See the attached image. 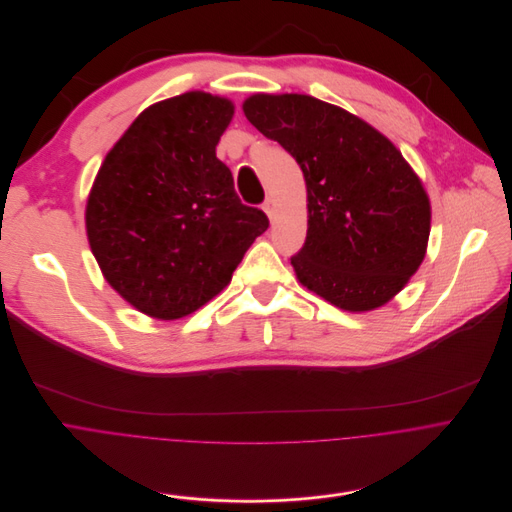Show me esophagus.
<instances>
[{"mask_svg":"<svg viewBox=\"0 0 512 512\" xmlns=\"http://www.w3.org/2000/svg\"><path fill=\"white\" fill-rule=\"evenodd\" d=\"M262 210H264L266 216L272 220V216H274V212H276V206H274V199H272V197H266V201L262 203Z\"/></svg>","mask_w":512,"mask_h":512,"instance_id":"obj_1","label":"esophagus"}]
</instances>
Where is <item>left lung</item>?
<instances>
[{
	"instance_id": "1",
	"label": "left lung",
	"mask_w": 512,
	"mask_h": 512,
	"mask_svg": "<svg viewBox=\"0 0 512 512\" xmlns=\"http://www.w3.org/2000/svg\"><path fill=\"white\" fill-rule=\"evenodd\" d=\"M246 119L302 169L309 228L296 278L343 311H373L420 268L430 199L395 145L359 117L306 94H254Z\"/></svg>"
}]
</instances>
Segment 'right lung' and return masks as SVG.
<instances>
[{
    "mask_svg": "<svg viewBox=\"0 0 512 512\" xmlns=\"http://www.w3.org/2000/svg\"><path fill=\"white\" fill-rule=\"evenodd\" d=\"M232 115L228 98L199 90L161 100L98 169L86 201L90 250L107 282L149 317L181 319L212 300L268 228L216 157Z\"/></svg>",
    "mask_w": 512,
    "mask_h": 512,
    "instance_id": "right-lung-1",
    "label": "right lung"
}]
</instances>
